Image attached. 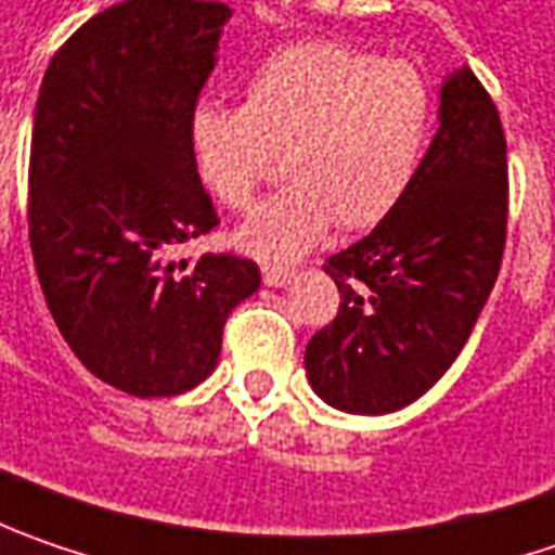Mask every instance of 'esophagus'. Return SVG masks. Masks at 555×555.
Segmentation results:
<instances>
[{
    "mask_svg": "<svg viewBox=\"0 0 555 555\" xmlns=\"http://www.w3.org/2000/svg\"><path fill=\"white\" fill-rule=\"evenodd\" d=\"M295 279V270H285V267H263V282L270 288H282Z\"/></svg>",
    "mask_w": 555,
    "mask_h": 555,
    "instance_id": "obj_1",
    "label": "esophagus"
}]
</instances>
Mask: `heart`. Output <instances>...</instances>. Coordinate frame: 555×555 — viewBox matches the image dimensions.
Returning <instances> with one entry per match:
<instances>
[{
  "label": "heart",
  "instance_id": "obj_1",
  "mask_svg": "<svg viewBox=\"0 0 555 555\" xmlns=\"http://www.w3.org/2000/svg\"><path fill=\"white\" fill-rule=\"evenodd\" d=\"M435 92L413 61L345 42L288 46L254 67L245 105L205 102L189 117V152L207 192L245 210L285 152L288 185L257 207L238 245L288 263L328 230L382 223L420 170Z\"/></svg>",
  "mask_w": 555,
  "mask_h": 555
}]
</instances>
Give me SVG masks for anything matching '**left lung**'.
<instances>
[{"mask_svg": "<svg viewBox=\"0 0 555 555\" xmlns=\"http://www.w3.org/2000/svg\"><path fill=\"white\" fill-rule=\"evenodd\" d=\"M438 120L400 205L323 263L341 304L310 338L304 366L335 410L382 416L422 398L469 341L500 273L506 135L469 67L441 86Z\"/></svg>", "mask_w": 555, "mask_h": 555, "instance_id": "8db88e82", "label": "left lung"}]
</instances>
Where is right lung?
<instances>
[{
  "label": "right lung",
  "mask_w": 555,
  "mask_h": 555,
  "mask_svg": "<svg viewBox=\"0 0 555 555\" xmlns=\"http://www.w3.org/2000/svg\"><path fill=\"white\" fill-rule=\"evenodd\" d=\"M230 5L127 0L67 39L42 77L30 139V251L49 313L95 378L173 398L214 373L251 298L248 257L167 254L220 220L189 152Z\"/></svg>",
  "instance_id": "obj_1"
}]
</instances>
